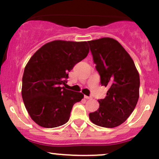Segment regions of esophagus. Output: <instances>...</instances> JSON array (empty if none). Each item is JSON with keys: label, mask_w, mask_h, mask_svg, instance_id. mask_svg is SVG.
<instances>
[{"label": "esophagus", "mask_w": 159, "mask_h": 159, "mask_svg": "<svg viewBox=\"0 0 159 159\" xmlns=\"http://www.w3.org/2000/svg\"><path fill=\"white\" fill-rule=\"evenodd\" d=\"M84 98H87V99H89V98H90L91 97H90V96H86V95H84Z\"/></svg>", "instance_id": "obj_1"}]
</instances>
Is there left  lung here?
<instances>
[{"mask_svg":"<svg viewBox=\"0 0 159 159\" xmlns=\"http://www.w3.org/2000/svg\"><path fill=\"white\" fill-rule=\"evenodd\" d=\"M102 86L108 88L99 107L89 116L98 126L121 125L135 108L139 98L140 77L134 61L116 40L105 37L88 42Z\"/></svg>","mask_w":159,"mask_h":159,"instance_id":"1","label":"left lung"}]
</instances>
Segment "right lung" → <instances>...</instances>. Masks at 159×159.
<instances>
[{
    "label": "right lung",
    "instance_id": "add662e5",
    "mask_svg": "<svg viewBox=\"0 0 159 159\" xmlns=\"http://www.w3.org/2000/svg\"><path fill=\"white\" fill-rule=\"evenodd\" d=\"M88 53L87 42L55 40L42 46L27 63L21 95L29 115L40 126L55 128L68 122L72 106L84 95L62 85Z\"/></svg>",
    "mask_w": 159,
    "mask_h": 159
}]
</instances>
